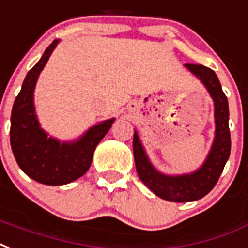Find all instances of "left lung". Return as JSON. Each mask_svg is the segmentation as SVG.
<instances>
[{
  "instance_id": "8db88e82",
  "label": "left lung",
  "mask_w": 248,
  "mask_h": 248,
  "mask_svg": "<svg viewBox=\"0 0 248 248\" xmlns=\"http://www.w3.org/2000/svg\"><path fill=\"white\" fill-rule=\"evenodd\" d=\"M202 81L214 101L216 138L208 159L199 170L189 175L166 176L159 173L148 161L138 134L134 133L133 150L139 179L160 199L175 202H186L202 199L217 184L223 167L230 156L232 139L229 130V104L217 75L202 64H185Z\"/></svg>"
}]
</instances>
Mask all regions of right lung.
Segmentation results:
<instances>
[{
  "mask_svg": "<svg viewBox=\"0 0 248 248\" xmlns=\"http://www.w3.org/2000/svg\"><path fill=\"white\" fill-rule=\"evenodd\" d=\"M54 40L31 68L12 110L10 144L18 166L32 180L46 185H63L81 177L92 164L97 144L106 135L114 118L93 126L78 142L60 143L40 129L34 110V88L40 71L58 45Z\"/></svg>",
  "mask_w": 248,
  "mask_h": 248,
  "instance_id": "right-lung-1",
  "label": "right lung"
}]
</instances>
